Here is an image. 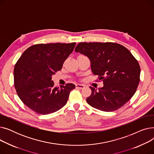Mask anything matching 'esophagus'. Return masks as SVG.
I'll return each instance as SVG.
<instances>
[{
    "instance_id": "34e87169",
    "label": "esophagus",
    "mask_w": 154,
    "mask_h": 154,
    "mask_svg": "<svg viewBox=\"0 0 154 154\" xmlns=\"http://www.w3.org/2000/svg\"><path fill=\"white\" fill-rule=\"evenodd\" d=\"M75 87H76L77 88H80V89H82V88H84L85 87V86L84 85H82V84H76Z\"/></svg>"
}]
</instances>
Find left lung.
<instances>
[{
	"label": "left lung",
	"instance_id": "1",
	"mask_svg": "<svg viewBox=\"0 0 154 154\" xmlns=\"http://www.w3.org/2000/svg\"><path fill=\"white\" fill-rule=\"evenodd\" d=\"M75 51L90 59L93 74L103 81L98 90L90 87L92 94L86 100L91 106L112 112L132 97L140 82V67L127 48L113 42H80Z\"/></svg>",
	"mask_w": 154,
	"mask_h": 154
}]
</instances>
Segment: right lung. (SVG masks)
<instances>
[{"mask_svg":"<svg viewBox=\"0 0 154 154\" xmlns=\"http://www.w3.org/2000/svg\"><path fill=\"white\" fill-rule=\"evenodd\" d=\"M76 43L39 44L29 47L16 63L14 85L22 102L39 114L60 110L66 104L73 84L55 87L52 75L62 69Z\"/></svg>","mask_w":154,"mask_h":154,"instance_id":"obj_1","label":"right lung"}]
</instances>
